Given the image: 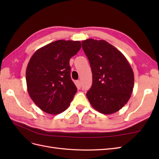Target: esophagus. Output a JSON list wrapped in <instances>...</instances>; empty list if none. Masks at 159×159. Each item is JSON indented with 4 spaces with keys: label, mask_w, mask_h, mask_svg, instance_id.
<instances>
[{
    "label": "esophagus",
    "mask_w": 159,
    "mask_h": 159,
    "mask_svg": "<svg viewBox=\"0 0 159 159\" xmlns=\"http://www.w3.org/2000/svg\"><path fill=\"white\" fill-rule=\"evenodd\" d=\"M75 85L77 86V88L80 89L81 88V83H80V81H75Z\"/></svg>",
    "instance_id": "obj_1"
}]
</instances>
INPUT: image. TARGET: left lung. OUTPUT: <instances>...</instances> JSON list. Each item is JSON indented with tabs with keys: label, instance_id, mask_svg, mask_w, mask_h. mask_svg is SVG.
Segmentation results:
<instances>
[{
	"label": "left lung",
	"instance_id": "left-lung-1",
	"mask_svg": "<svg viewBox=\"0 0 159 159\" xmlns=\"http://www.w3.org/2000/svg\"><path fill=\"white\" fill-rule=\"evenodd\" d=\"M92 71V85L86 96L95 110L105 115L118 111L131 96L134 74L125 56L107 41H82Z\"/></svg>",
	"mask_w": 159,
	"mask_h": 159
}]
</instances>
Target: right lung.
<instances>
[{
    "label": "right lung",
    "mask_w": 159,
    "mask_h": 159,
    "mask_svg": "<svg viewBox=\"0 0 159 159\" xmlns=\"http://www.w3.org/2000/svg\"><path fill=\"white\" fill-rule=\"evenodd\" d=\"M81 47L80 41L59 40L40 48L30 57L26 71L27 90L43 111L57 115L69 107L77 92L70 60Z\"/></svg>",
    "instance_id": "right-lung-1"
}]
</instances>
